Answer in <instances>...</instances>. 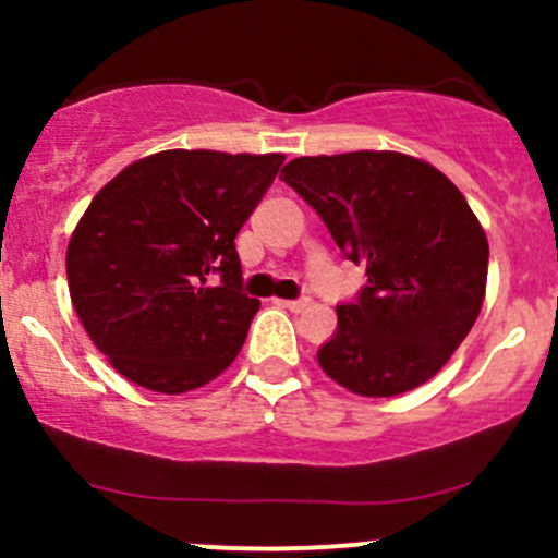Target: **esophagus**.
<instances>
[{
	"label": "esophagus",
	"mask_w": 558,
	"mask_h": 558,
	"mask_svg": "<svg viewBox=\"0 0 558 558\" xmlns=\"http://www.w3.org/2000/svg\"><path fill=\"white\" fill-rule=\"evenodd\" d=\"M279 304H282V307H288L290 313H302L304 307H310V299L304 295V299H288V302H279Z\"/></svg>",
	"instance_id": "34e87169"
}]
</instances>
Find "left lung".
Listing matches in <instances>:
<instances>
[{"label": "left lung", "instance_id": "1", "mask_svg": "<svg viewBox=\"0 0 558 558\" xmlns=\"http://www.w3.org/2000/svg\"><path fill=\"white\" fill-rule=\"evenodd\" d=\"M335 245L368 282L338 304L318 363L360 397H397L433 377L470 335L489 270V243L445 172L405 153L302 156L284 165Z\"/></svg>", "mask_w": 558, "mask_h": 558}]
</instances>
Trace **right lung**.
Instances as JSON below:
<instances>
[{
  "label": "right lung",
  "instance_id": "1",
  "mask_svg": "<svg viewBox=\"0 0 558 558\" xmlns=\"http://www.w3.org/2000/svg\"><path fill=\"white\" fill-rule=\"evenodd\" d=\"M282 161L161 150L97 192L69 240V295L122 377L184 393L234 363L259 310L243 293L234 236Z\"/></svg>",
  "mask_w": 558,
  "mask_h": 558
}]
</instances>
